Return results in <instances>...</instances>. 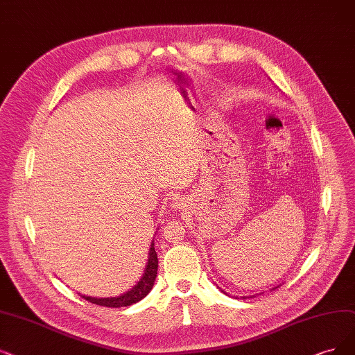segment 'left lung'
Returning a JSON list of instances; mask_svg holds the SVG:
<instances>
[{"mask_svg":"<svg viewBox=\"0 0 355 355\" xmlns=\"http://www.w3.org/2000/svg\"><path fill=\"white\" fill-rule=\"evenodd\" d=\"M243 299H246V297H243Z\"/></svg>","mask_w":355,"mask_h":355,"instance_id":"8db88e82","label":"left lung"}]
</instances>
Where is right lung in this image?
<instances>
[{"mask_svg":"<svg viewBox=\"0 0 355 355\" xmlns=\"http://www.w3.org/2000/svg\"><path fill=\"white\" fill-rule=\"evenodd\" d=\"M157 266H159V259H157V253L154 250V245L151 243L150 248V258L146 268V272L143 278L139 279L138 284L130 290L128 293H125L123 295L119 297H112V299H96V297H87V295H81L84 300H87L93 304L97 306H103V307H126L131 306L139 300H143L144 297L151 291L155 277H157Z\"/></svg>","mask_w":355,"mask_h":355,"instance_id":"right-lung-1","label":"right lung"}]
</instances>
